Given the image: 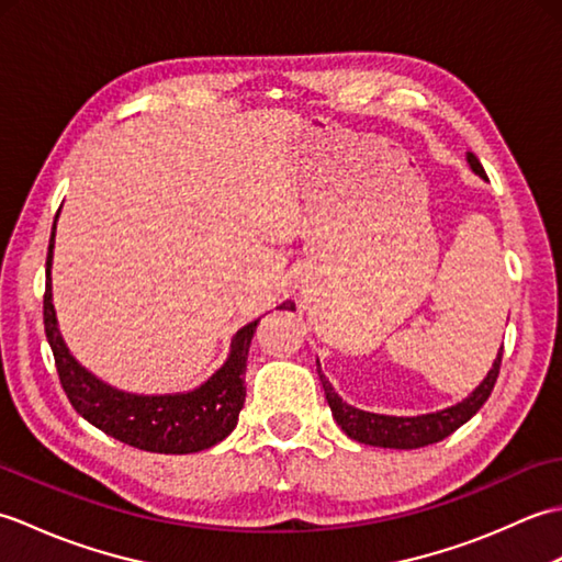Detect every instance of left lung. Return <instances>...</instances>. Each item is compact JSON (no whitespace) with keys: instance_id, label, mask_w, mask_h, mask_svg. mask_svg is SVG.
Segmentation results:
<instances>
[{"instance_id":"1","label":"left lung","mask_w":562,"mask_h":562,"mask_svg":"<svg viewBox=\"0 0 562 562\" xmlns=\"http://www.w3.org/2000/svg\"><path fill=\"white\" fill-rule=\"evenodd\" d=\"M469 164L471 169L485 178V171L481 161L475 159V154L469 151ZM499 364H503V348H499L493 369L487 376L481 381V386L475 389L469 398L451 405V408L427 413V415H415V417H396V415H379V413H367L360 408H352V405L345 403L336 389L330 386V381L324 376L318 369V379L324 384L326 401L333 411V417L340 425V429L355 441H362V445L372 447H384V449H420L427 445H435L449 437L453 429H459L463 423H469L471 417L483 408V403L491 396L495 389V381L499 374Z\"/></svg>"}]
</instances>
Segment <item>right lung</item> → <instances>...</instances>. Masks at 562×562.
Masks as SVG:
<instances>
[{
    "label": "right lung",
    "mask_w": 562,
    "mask_h": 562,
    "mask_svg": "<svg viewBox=\"0 0 562 562\" xmlns=\"http://www.w3.org/2000/svg\"><path fill=\"white\" fill-rule=\"evenodd\" d=\"M53 246L55 224L45 262L47 282L43 324L55 355L59 384L83 420L99 427L101 432L121 439L123 445L154 453H193L214 447L229 435L246 401V360L250 338H254L260 318L236 330L226 362L202 386L186 393H164V396H137V393L117 391L87 372L69 355L63 336H59L50 284Z\"/></svg>",
    "instance_id": "1"
}]
</instances>
